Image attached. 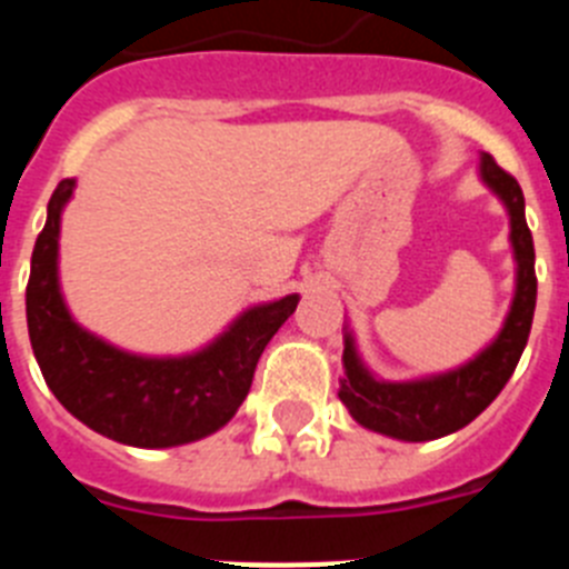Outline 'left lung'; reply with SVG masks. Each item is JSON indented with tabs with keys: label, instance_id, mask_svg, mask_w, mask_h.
Returning a JSON list of instances; mask_svg holds the SVG:
<instances>
[{
	"label": "left lung",
	"instance_id": "obj_1",
	"mask_svg": "<svg viewBox=\"0 0 569 569\" xmlns=\"http://www.w3.org/2000/svg\"><path fill=\"white\" fill-rule=\"evenodd\" d=\"M479 179L499 196L510 216V248L516 259V290L496 339L465 365L445 373L387 381L361 361L353 333L345 328L339 399L356 421L373 433L399 441H433L470 425L501 393L519 365L536 310V250L525 219V193L510 173L481 153Z\"/></svg>",
	"mask_w": 569,
	"mask_h": 569
}]
</instances>
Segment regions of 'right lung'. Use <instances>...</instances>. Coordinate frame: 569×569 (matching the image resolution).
<instances>
[{"mask_svg": "<svg viewBox=\"0 0 569 569\" xmlns=\"http://www.w3.org/2000/svg\"><path fill=\"white\" fill-rule=\"evenodd\" d=\"M77 179H62L30 256L28 336L50 393L99 436L130 447H179L222 430L253 381L259 356L293 316L299 293L241 310L193 353L142 356L82 328L59 284L62 210Z\"/></svg>", "mask_w": 569, "mask_h": 569, "instance_id": "obj_1", "label": "right lung"}]
</instances>
